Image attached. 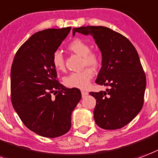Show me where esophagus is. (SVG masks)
<instances>
[{"instance_id":"obj_1","label":"esophagus","mask_w":158,"mask_h":158,"mask_svg":"<svg viewBox=\"0 0 158 158\" xmlns=\"http://www.w3.org/2000/svg\"><path fill=\"white\" fill-rule=\"evenodd\" d=\"M88 92H87V91H85V90H82L81 91V94H82V97L83 98H85V96H86V95H88Z\"/></svg>"}]
</instances>
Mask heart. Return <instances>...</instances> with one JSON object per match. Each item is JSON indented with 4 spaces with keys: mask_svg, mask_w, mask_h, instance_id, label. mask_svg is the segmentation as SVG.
Masks as SVG:
<instances>
[{
    "mask_svg": "<svg viewBox=\"0 0 158 158\" xmlns=\"http://www.w3.org/2000/svg\"><path fill=\"white\" fill-rule=\"evenodd\" d=\"M68 48L73 52L83 58V66L96 68L100 62V54L94 50H90V47L85 41L75 38L68 45ZM53 67L58 71L64 69V58L61 52L55 51L52 57ZM94 72L89 68H86L79 72L71 73L64 78L65 85L70 88L85 89L89 85L91 79L94 77Z\"/></svg>",
    "mask_w": 158,
    "mask_h": 158,
    "instance_id": "obj_1",
    "label": "heart"
}]
</instances>
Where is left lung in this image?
<instances>
[{"label":"left lung","instance_id":"1","mask_svg":"<svg viewBox=\"0 0 158 158\" xmlns=\"http://www.w3.org/2000/svg\"><path fill=\"white\" fill-rule=\"evenodd\" d=\"M75 32L94 37L102 54L95 82L110 87L89 93L96 100L94 121L102 129H120L137 115L144 103L147 79L138 53L127 37L106 27H81L73 28Z\"/></svg>","mask_w":158,"mask_h":158}]
</instances>
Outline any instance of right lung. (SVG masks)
Returning <instances> with one entry per match:
<instances>
[{
  "label": "right lung",
  "mask_w": 158,
  "mask_h": 158,
  "mask_svg": "<svg viewBox=\"0 0 158 158\" xmlns=\"http://www.w3.org/2000/svg\"><path fill=\"white\" fill-rule=\"evenodd\" d=\"M71 27L46 29L26 41L12 62L10 99L14 110L31 131L44 137L64 135L71 127L72 112L81 99L79 89H68L57 80L53 52Z\"/></svg>",
  "instance_id": "right-lung-1"
}]
</instances>
